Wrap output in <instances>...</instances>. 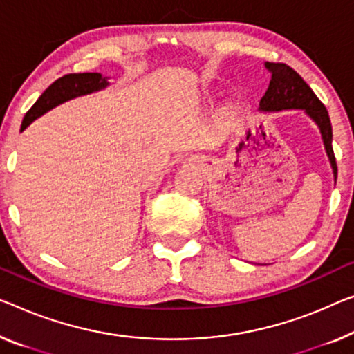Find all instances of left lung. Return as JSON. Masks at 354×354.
I'll return each instance as SVG.
<instances>
[{
  "mask_svg": "<svg viewBox=\"0 0 354 354\" xmlns=\"http://www.w3.org/2000/svg\"><path fill=\"white\" fill-rule=\"evenodd\" d=\"M266 66L272 73L270 84L267 92L261 98L259 106L262 111H281V109H305L316 124L319 125L323 135L326 151L334 168V176L337 179V162L332 149V125L328 109L321 100L316 97L297 71H294L286 63L268 62Z\"/></svg>",
  "mask_w": 354,
  "mask_h": 354,
  "instance_id": "1",
  "label": "left lung"
}]
</instances>
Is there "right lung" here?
<instances>
[{"instance_id": "1", "label": "right lung", "mask_w": 354, "mask_h": 354, "mask_svg": "<svg viewBox=\"0 0 354 354\" xmlns=\"http://www.w3.org/2000/svg\"><path fill=\"white\" fill-rule=\"evenodd\" d=\"M108 81L102 77L100 73H71V75H65L57 79L55 82H52L49 87L42 92L41 97L38 98L33 106L26 111L25 118L22 120V127L25 129L30 122H33L36 118H39L41 114H44L46 111L52 109L57 104H60L66 100L79 97V95H86L100 88L106 87Z\"/></svg>"}]
</instances>
